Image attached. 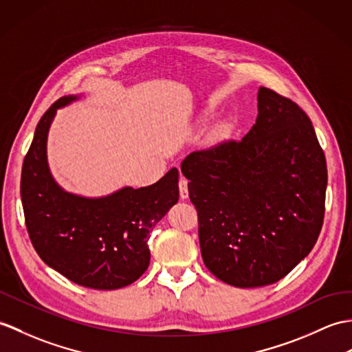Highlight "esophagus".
<instances>
[{
  "label": "esophagus",
  "instance_id": "obj_1",
  "mask_svg": "<svg viewBox=\"0 0 352 352\" xmlns=\"http://www.w3.org/2000/svg\"><path fill=\"white\" fill-rule=\"evenodd\" d=\"M187 179L184 177L179 178L178 182V187H179V196H182V199H186L187 196H189V189H187Z\"/></svg>",
  "mask_w": 352,
  "mask_h": 352
}]
</instances>
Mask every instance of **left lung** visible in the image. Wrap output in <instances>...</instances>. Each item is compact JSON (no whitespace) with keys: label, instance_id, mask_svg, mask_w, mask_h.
<instances>
[{"label":"left lung","instance_id":"left-lung-1","mask_svg":"<svg viewBox=\"0 0 352 352\" xmlns=\"http://www.w3.org/2000/svg\"><path fill=\"white\" fill-rule=\"evenodd\" d=\"M198 211L204 264L236 288L283 279L320 236L327 163L306 112L273 89L258 91V118L240 141L182 163Z\"/></svg>","mask_w":352,"mask_h":352}]
</instances>
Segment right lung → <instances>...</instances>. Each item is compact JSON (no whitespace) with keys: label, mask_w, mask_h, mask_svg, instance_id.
I'll return each instance as SVG.
<instances>
[{"label":"right lung","mask_w":352,"mask_h":352,"mask_svg":"<svg viewBox=\"0 0 352 352\" xmlns=\"http://www.w3.org/2000/svg\"><path fill=\"white\" fill-rule=\"evenodd\" d=\"M61 97L40 118L23 159L21 198L30 240L43 263L80 287L118 289L150 264L153 228L178 201V170L141 189L124 187L88 199L64 192L49 174L46 139L55 112L75 100Z\"/></svg>","instance_id":"1"}]
</instances>
